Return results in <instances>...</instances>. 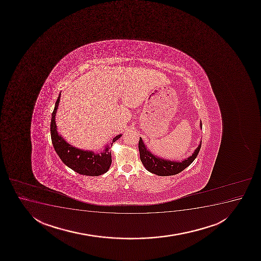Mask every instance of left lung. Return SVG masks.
Listing matches in <instances>:
<instances>
[{
    "label": "left lung",
    "mask_w": 261,
    "mask_h": 261,
    "mask_svg": "<svg viewBox=\"0 0 261 261\" xmlns=\"http://www.w3.org/2000/svg\"><path fill=\"white\" fill-rule=\"evenodd\" d=\"M200 126L202 127V122L200 123ZM201 145H202V141L200 142L199 146L195 150L193 154L187 159L184 160L182 162H173V161L162 159L153 155V153L146 147L142 141V139L140 138L139 141L140 158H141V163L147 169V171L161 176L176 175L193 163L194 160L196 159L197 154L199 153Z\"/></svg>",
    "instance_id": "obj_1"
}]
</instances>
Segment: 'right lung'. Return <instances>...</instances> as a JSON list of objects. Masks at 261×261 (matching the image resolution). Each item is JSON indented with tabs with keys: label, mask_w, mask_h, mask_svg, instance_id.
<instances>
[{
	"label": "right lung",
	"mask_w": 261,
	"mask_h": 261,
	"mask_svg": "<svg viewBox=\"0 0 261 261\" xmlns=\"http://www.w3.org/2000/svg\"><path fill=\"white\" fill-rule=\"evenodd\" d=\"M60 95L61 93L56 101L50 122V135L54 149L65 165L80 175L90 176L103 175L108 172L112 163L111 147L114 142L120 138L121 135L115 136L110 144L105 147V150L100 153H94L92 151L81 150L69 144L61 137V135H59L56 126V113L59 108Z\"/></svg>",
	"instance_id": "add662e5"
}]
</instances>
